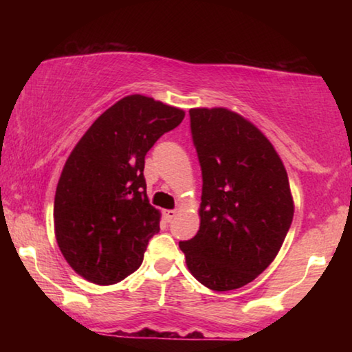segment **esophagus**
I'll return each mask as SVG.
<instances>
[{
	"instance_id": "34e87169",
	"label": "esophagus",
	"mask_w": 352,
	"mask_h": 352,
	"mask_svg": "<svg viewBox=\"0 0 352 352\" xmlns=\"http://www.w3.org/2000/svg\"><path fill=\"white\" fill-rule=\"evenodd\" d=\"M175 216H177V210H166L164 211V217L168 220H172Z\"/></svg>"
}]
</instances>
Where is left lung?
Returning a JSON list of instances; mask_svg holds the SVG:
<instances>
[{"label":"left lung","mask_w":352,"mask_h":352,"mask_svg":"<svg viewBox=\"0 0 352 352\" xmlns=\"http://www.w3.org/2000/svg\"><path fill=\"white\" fill-rule=\"evenodd\" d=\"M204 177L200 228L180 242L188 270L226 292L258 278L283 247L294 219L287 170L269 138L223 107L190 109Z\"/></svg>","instance_id":"8db88e82"}]
</instances>
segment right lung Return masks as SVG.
<instances>
[{
	"label": "right lung",
	"instance_id": "right-lung-1",
	"mask_svg": "<svg viewBox=\"0 0 352 352\" xmlns=\"http://www.w3.org/2000/svg\"><path fill=\"white\" fill-rule=\"evenodd\" d=\"M184 111L142 94L119 99L94 121L63 166L54 231L71 269L111 285L141 265L162 212L148 204L144 158Z\"/></svg>",
	"mask_w": 352,
	"mask_h": 352
}]
</instances>
